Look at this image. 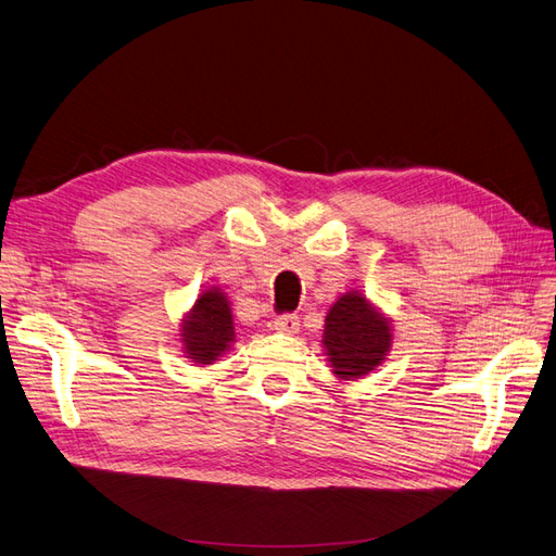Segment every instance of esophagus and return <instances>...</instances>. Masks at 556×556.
Segmentation results:
<instances>
[{"instance_id": "esophagus-1", "label": "esophagus", "mask_w": 556, "mask_h": 556, "mask_svg": "<svg viewBox=\"0 0 556 556\" xmlns=\"http://www.w3.org/2000/svg\"><path fill=\"white\" fill-rule=\"evenodd\" d=\"M275 330L283 334H295L300 330V318L295 314H281L275 318Z\"/></svg>"}]
</instances>
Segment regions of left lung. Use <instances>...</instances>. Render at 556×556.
<instances>
[{
  "label": "left lung",
  "instance_id": "8db88e82",
  "mask_svg": "<svg viewBox=\"0 0 556 556\" xmlns=\"http://www.w3.org/2000/svg\"><path fill=\"white\" fill-rule=\"evenodd\" d=\"M324 346L339 379H361L386 357L390 326L361 293H346L326 318Z\"/></svg>",
  "mask_w": 556,
  "mask_h": 556
}]
</instances>
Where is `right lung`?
Masks as SVG:
<instances>
[{
  "instance_id": "right-lung-1",
  "label": "right lung",
  "mask_w": 556,
  "mask_h": 556,
  "mask_svg": "<svg viewBox=\"0 0 556 556\" xmlns=\"http://www.w3.org/2000/svg\"><path fill=\"white\" fill-rule=\"evenodd\" d=\"M185 349L193 363L210 365L217 361L228 344L232 342V314L228 307V300L219 291H205L195 300L189 318L182 328Z\"/></svg>"
}]
</instances>
